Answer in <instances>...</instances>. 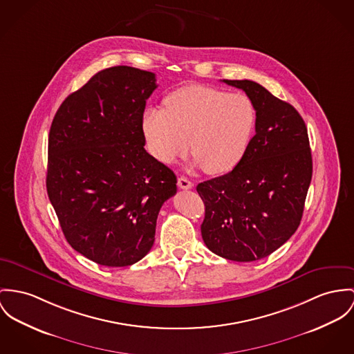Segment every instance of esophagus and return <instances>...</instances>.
Masks as SVG:
<instances>
[{
  "mask_svg": "<svg viewBox=\"0 0 354 354\" xmlns=\"http://www.w3.org/2000/svg\"><path fill=\"white\" fill-rule=\"evenodd\" d=\"M178 186L182 189V190H190L192 189V182H191L189 178H186V176H180L179 179H178Z\"/></svg>",
  "mask_w": 354,
  "mask_h": 354,
  "instance_id": "esophagus-1",
  "label": "esophagus"
}]
</instances>
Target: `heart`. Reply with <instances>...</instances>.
Masks as SVG:
<instances>
[{
    "instance_id": "1",
    "label": "heart",
    "mask_w": 354,
    "mask_h": 354,
    "mask_svg": "<svg viewBox=\"0 0 354 354\" xmlns=\"http://www.w3.org/2000/svg\"><path fill=\"white\" fill-rule=\"evenodd\" d=\"M256 124L252 101L241 93L190 84L172 91L164 109L149 108L142 132L151 153L171 164L191 153L209 175L232 171L244 158Z\"/></svg>"
}]
</instances>
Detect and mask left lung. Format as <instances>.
Segmentation results:
<instances>
[{
	"label": "left lung",
	"instance_id": "1",
	"mask_svg": "<svg viewBox=\"0 0 354 354\" xmlns=\"http://www.w3.org/2000/svg\"><path fill=\"white\" fill-rule=\"evenodd\" d=\"M256 110V135L230 172L196 186L201 225L218 256L249 263L270 256L297 232L313 176L307 128L298 110L253 81H229Z\"/></svg>",
	"mask_w": 354,
	"mask_h": 354
}]
</instances>
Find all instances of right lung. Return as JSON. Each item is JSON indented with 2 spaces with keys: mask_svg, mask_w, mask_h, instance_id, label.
Wrapping results in <instances>:
<instances>
[{
  "mask_svg": "<svg viewBox=\"0 0 354 354\" xmlns=\"http://www.w3.org/2000/svg\"><path fill=\"white\" fill-rule=\"evenodd\" d=\"M153 73L115 66L70 94L48 137L47 192L68 244L88 260L127 267L155 243L156 219L176 176L144 145Z\"/></svg>",
  "mask_w": 354,
  "mask_h": 354,
  "instance_id": "right-lung-1",
  "label": "right lung"
}]
</instances>
